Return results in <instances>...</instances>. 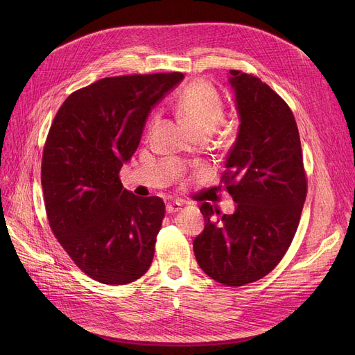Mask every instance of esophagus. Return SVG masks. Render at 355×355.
<instances>
[{
    "mask_svg": "<svg viewBox=\"0 0 355 355\" xmlns=\"http://www.w3.org/2000/svg\"><path fill=\"white\" fill-rule=\"evenodd\" d=\"M165 210H166V213H168V214L178 213V211L181 210V204H180V202H170V204H166Z\"/></svg>",
    "mask_w": 355,
    "mask_h": 355,
    "instance_id": "1",
    "label": "esophagus"
}]
</instances>
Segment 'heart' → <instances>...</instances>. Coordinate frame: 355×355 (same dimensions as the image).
Listing matches in <instances>:
<instances>
[{
	"instance_id": "b5f03b06",
	"label": "heart",
	"mask_w": 355,
	"mask_h": 355,
	"mask_svg": "<svg viewBox=\"0 0 355 355\" xmlns=\"http://www.w3.org/2000/svg\"><path fill=\"white\" fill-rule=\"evenodd\" d=\"M177 112L194 135H210L225 116V106L210 83L198 80L182 90L177 101Z\"/></svg>"
}]
</instances>
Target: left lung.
Listing matches in <instances>:
<instances>
[{"mask_svg":"<svg viewBox=\"0 0 355 355\" xmlns=\"http://www.w3.org/2000/svg\"><path fill=\"white\" fill-rule=\"evenodd\" d=\"M239 132L223 175L236 202L223 214L202 202L206 226L194 241L197 263L216 282L243 286L281 262L306 197L302 149L292 110L259 78L230 70Z\"/></svg>","mask_w":355,"mask_h":355,"instance_id":"1","label":"left lung"}]
</instances>
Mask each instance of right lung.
<instances>
[{
	"mask_svg": "<svg viewBox=\"0 0 355 355\" xmlns=\"http://www.w3.org/2000/svg\"><path fill=\"white\" fill-rule=\"evenodd\" d=\"M182 79L178 71L101 79L73 92L51 123L42 162L47 218L73 262L101 284H130L153 263L164 201L125 190L119 171L151 110Z\"/></svg>",
	"mask_w": 355,
	"mask_h": 355,
	"instance_id": "add662e5",
	"label": "right lung"
}]
</instances>
